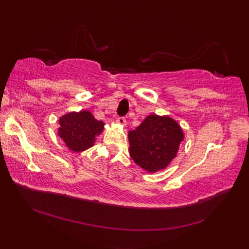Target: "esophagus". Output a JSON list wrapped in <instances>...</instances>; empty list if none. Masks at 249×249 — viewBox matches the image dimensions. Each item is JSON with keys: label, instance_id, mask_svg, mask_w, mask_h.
Returning a JSON list of instances; mask_svg holds the SVG:
<instances>
[{"label": "esophagus", "instance_id": "esophagus-1", "mask_svg": "<svg viewBox=\"0 0 249 249\" xmlns=\"http://www.w3.org/2000/svg\"><path fill=\"white\" fill-rule=\"evenodd\" d=\"M116 123L121 125V126H125L126 125V120L125 117H117L116 119Z\"/></svg>", "mask_w": 249, "mask_h": 249}]
</instances>
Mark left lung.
Returning <instances> with one entry per match:
<instances>
[{
	"label": "left lung",
	"instance_id": "8db88e82",
	"mask_svg": "<svg viewBox=\"0 0 249 249\" xmlns=\"http://www.w3.org/2000/svg\"><path fill=\"white\" fill-rule=\"evenodd\" d=\"M183 138V130L176 120L150 114L128 132L129 155L137 166L153 174L170 165Z\"/></svg>",
	"mask_w": 249,
	"mask_h": 249
}]
</instances>
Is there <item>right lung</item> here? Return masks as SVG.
I'll return each mask as SVG.
<instances>
[{
    "label": "right lung",
    "mask_w": 249,
    "mask_h": 249,
    "mask_svg": "<svg viewBox=\"0 0 249 249\" xmlns=\"http://www.w3.org/2000/svg\"><path fill=\"white\" fill-rule=\"evenodd\" d=\"M104 125L86 109L69 112L59 119L58 136L71 151L80 153L94 146L96 137L104 130Z\"/></svg>",
    "instance_id": "add662e5"
}]
</instances>
